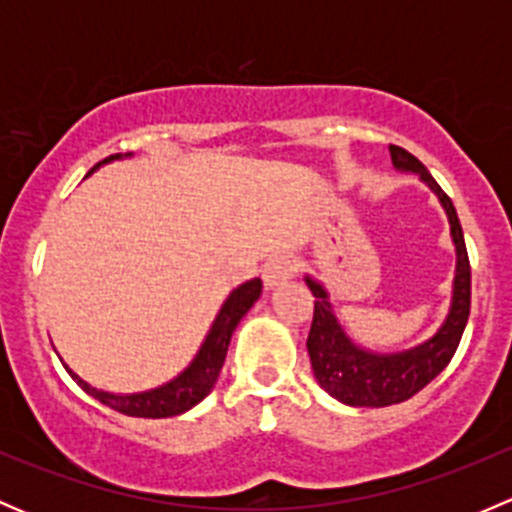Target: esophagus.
<instances>
[{
    "instance_id": "34e87169",
    "label": "esophagus",
    "mask_w": 512,
    "mask_h": 512,
    "mask_svg": "<svg viewBox=\"0 0 512 512\" xmlns=\"http://www.w3.org/2000/svg\"><path fill=\"white\" fill-rule=\"evenodd\" d=\"M294 275H297V260L292 255H272L265 262V270H262V280H265L267 287L280 285V282Z\"/></svg>"
}]
</instances>
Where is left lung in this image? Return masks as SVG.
Listing matches in <instances>:
<instances>
[{"mask_svg": "<svg viewBox=\"0 0 512 512\" xmlns=\"http://www.w3.org/2000/svg\"><path fill=\"white\" fill-rule=\"evenodd\" d=\"M389 153L396 168L421 175L443 203V208L448 213V223H451L453 242H456L458 267L456 282H453V307L446 324L423 347L391 356L369 354L354 347L344 337L337 319H334L327 292L317 282L307 280V285L314 294L312 327H309L307 337V352L309 359H312L314 376H317L319 386L329 396L342 401V404L371 406V409L401 404V401L418 394L423 386L431 384L446 369L453 354H456L463 337V329H466L468 314H471V260H468L466 240H463V230L461 223H458V215L451 198L433 180L426 165L416 156H411L406 148L391 146Z\"/></svg>", "mask_w": 512, "mask_h": 512, "instance_id": "8db88e82", "label": "left lung"}]
</instances>
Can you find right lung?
Masks as SVG:
<instances>
[{
    "mask_svg": "<svg viewBox=\"0 0 512 512\" xmlns=\"http://www.w3.org/2000/svg\"><path fill=\"white\" fill-rule=\"evenodd\" d=\"M121 158V153H113V156L103 158L101 163H108V160ZM101 163L94 165V170ZM262 294V280H250L242 287H237L235 292L227 297V302L220 309L218 319H215L213 329H210L208 339H205L203 349H200L198 356H195L193 364L173 379L170 384L160 386V389L146 391V394H133V396H116L106 394V391H98L94 386H89L86 381H81L74 371L66 366V371L71 374V379L81 386L89 396L101 401L108 409L118 411V414L136 416V418H168L178 416L183 411L193 409L198 401H203L205 396L213 391L215 381H218L220 369L225 364L227 344H230L232 332H235L237 322L247 314V309L257 302V297Z\"/></svg>",
    "mask_w": 512,
    "mask_h": 512,
    "instance_id": "obj_1",
    "label": "right lung"
}]
</instances>
